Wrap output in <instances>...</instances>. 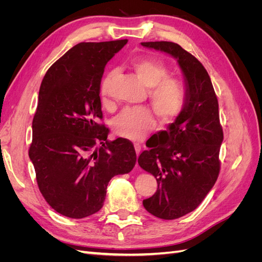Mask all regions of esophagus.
I'll return each instance as SVG.
<instances>
[{"mask_svg": "<svg viewBox=\"0 0 262 262\" xmlns=\"http://www.w3.org/2000/svg\"><path fill=\"white\" fill-rule=\"evenodd\" d=\"M134 149H136V153L139 156V154L141 152V145L139 143H134Z\"/></svg>", "mask_w": 262, "mask_h": 262, "instance_id": "esophagus-1", "label": "esophagus"}]
</instances>
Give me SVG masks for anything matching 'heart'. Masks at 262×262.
<instances>
[{
  "label": "heart",
  "instance_id": "b5f03b06",
  "mask_svg": "<svg viewBox=\"0 0 262 262\" xmlns=\"http://www.w3.org/2000/svg\"><path fill=\"white\" fill-rule=\"evenodd\" d=\"M131 68L147 90V97L158 119L163 123H170L180 116L186 105L187 91L185 83L176 76L168 75V68L164 62L141 58L131 62ZM116 76V70H110L100 83V97L107 101L109 85ZM153 114L147 107L126 108L114 121L115 132L132 141L143 140L154 128Z\"/></svg>",
  "mask_w": 262,
  "mask_h": 262
}]
</instances>
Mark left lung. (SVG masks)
I'll use <instances>...</instances> for the list:
<instances>
[{"instance_id":"1","label":"left lung","mask_w":262,"mask_h":262,"mask_svg":"<svg viewBox=\"0 0 262 262\" xmlns=\"http://www.w3.org/2000/svg\"><path fill=\"white\" fill-rule=\"evenodd\" d=\"M141 45L177 59L185 76L184 110L138 158L157 181L156 192L143 200L145 210L158 219L175 220L199 207L219 177L223 141L219 101L207 70L191 53L170 41Z\"/></svg>"}]
</instances>
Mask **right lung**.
I'll return each mask as SVG.
<instances>
[{
  "mask_svg": "<svg viewBox=\"0 0 262 262\" xmlns=\"http://www.w3.org/2000/svg\"><path fill=\"white\" fill-rule=\"evenodd\" d=\"M126 39L80 42L47 71L33 119L29 158L37 184L50 207L71 219L98 212L114 176L132 170V142L107 140L100 82L107 62ZM102 145L97 149L96 144Z\"/></svg>",
  "mask_w": 262,
  "mask_h": 262,
  "instance_id": "obj_1",
  "label": "right lung"
}]
</instances>
